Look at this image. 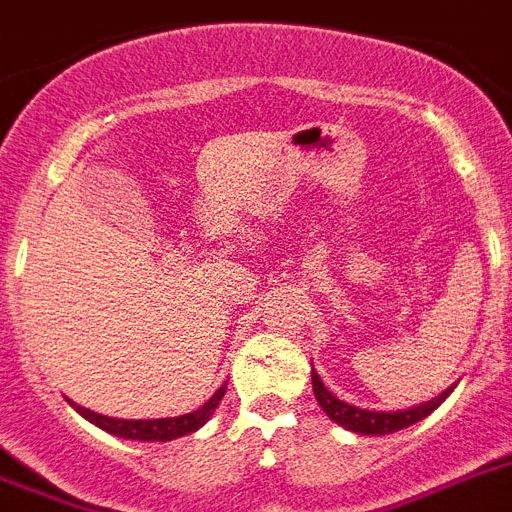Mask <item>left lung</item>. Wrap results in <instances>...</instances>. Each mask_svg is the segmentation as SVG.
Masks as SVG:
<instances>
[{
  "instance_id": "8db88e82",
  "label": "left lung",
  "mask_w": 512,
  "mask_h": 512,
  "mask_svg": "<svg viewBox=\"0 0 512 512\" xmlns=\"http://www.w3.org/2000/svg\"><path fill=\"white\" fill-rule=\"evenodd\" d=\"M310 378H313V393H316L318 404L326 412V417L331 422H336L339 427H344V430L355 432V435H391V432H399L409 425H417L419 419H425L427 414L435 412L451 396L453 388H456V383H453L451 388H445L435 399L425 401V404L409 406V409H399V412H375V409H360V406H352L339 399V396H334L329 388L323 386L316 368L310 370Z\"/></svg>"
}]
</instances>
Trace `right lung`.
I'll list each match as a JSON object with an SVG mask.
<instances>
[{"label": "right lung", "mask_w": 512, "mask_h": 512, "mask_svg": "<svg viewBox=\"0 0 512 512\" xmlns=\"http://www.w3.org/2000/svg\"><path fill=\"white\" fill-rule=\"evenodd\" d=\"M225 388L227 383H222L217 391H214L212 399L207 401L204 406L194 409L189 414H181V417H163V419H119V417H106V414H98L93 409H85V406L69 404L87 419V422H93L95 427L100 430L111 432L116 438H124V440H142V443H168V440H176L183 438V435H191L196 432L199 427L212 417V412L217 409V404L222 401L225 396Z\"/></svg>", "instance_id": "right-lung-1"}]
</instances>
